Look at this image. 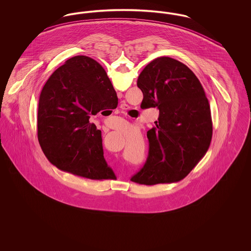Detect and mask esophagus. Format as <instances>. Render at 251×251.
Instances as JSON below:
<instances>
[{"label":"esophagus","instance_id":"esophagus-1","mask_svg":"<svg viewBox=\"0 0 251 251\" xmlns=\"http://www.w3.org/2000/svg\"><path fill=\"white\" fill-rule=\"evenodd\" d=\"M120 109L123 111V112H126L129 110V105L126 104V103H121L120 104Z\"/></svg>","mask_w":251,"mask_h":251}]
</instances>
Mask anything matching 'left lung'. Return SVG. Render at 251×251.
Masks as SVG:
<instances>
[{
  "label": "left lung",
  "instance_id": "obj_1",
  "mask_svg": "<svg viewBox=\"0 0 251 251\" xmlns=\"http://www.w3.org/2000/svg\"><path fill=\"white\" fill-rule=\"evenodd\" d=\"M142 109L157 107L156 127L147 132V162L131 180L139 184L184 179L206 154L213 134L210 103L191 70L178 60L158 57L137 79Z\"/></svg>",
  "mask_w": 251,
  "mask_h": 251
}]
</instances>
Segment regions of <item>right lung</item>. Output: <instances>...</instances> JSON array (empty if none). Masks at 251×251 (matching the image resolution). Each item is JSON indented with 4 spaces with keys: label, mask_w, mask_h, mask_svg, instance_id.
Returning a JSON list of instances; mask_svg holds the SVG:
<instances>
[{
    "label": "right lung",
    "mask_w": 251,
    "mask_h": 251,
    "mask_svg": "<svg viewBox=\"0 0 251 251\" xmlns=\"http://www.w3.org/2000/svg\"><path fill=\"white\" fill-rule=\"evenodd\" d=\"M117 105V93L96 60H67L50 76L38 100L37 138L49 161L87 179L115 178L103 157L101 131L89 119Z\"/></svg>",
    "instance_id": "right-lung-1"
}]
</instances>
